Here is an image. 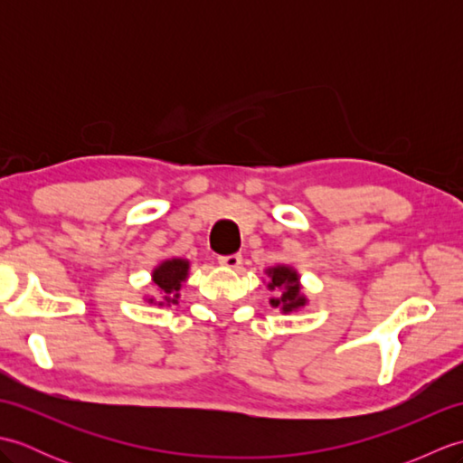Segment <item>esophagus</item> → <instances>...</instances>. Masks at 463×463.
<instances>
[{
    "mask_svg": "<svg viewBox=\"0 0 463 463\" xmlns=\"http://www.w3.org/2000/svg\"><path fill=\"white\" fill-rule=\"evenodd\" d=\"M219 264H221V267H224V269L237 270V269H241L242 257H241V254H231V257H221V259H219Z\"/></svg>",
    "mask_w": 463,
    "mask_h": 463,
    "instance_id": "obj_1",
    "label": "esophagus"
}]
</instances>
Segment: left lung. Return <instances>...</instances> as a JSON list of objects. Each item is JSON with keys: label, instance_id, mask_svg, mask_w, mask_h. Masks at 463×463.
<instances>
[{"label": "left lung", "instance_id": "1", "mask_svg": "<svg viewBox=\"0 0 463 463\" xmlns=\"http://www.w3.org/2000/svg\"><path fill=\"white\" fill-rule=\"evenodd\" d=\"M269 277V290H279L277 298H270V307L280 308V312H297L308 304V298L304 297L302 284L298 272L287 264H277V267L264 270Z\"/></svg>", "mask_w": 463, "mask_h": 463}]
</instances>
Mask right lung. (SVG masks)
Instances as JSON below:
<instances>
[{
    "instance_id": "right-lung-1",
    "label": "right lung",
    "mask_w": 463,
    "mask_h": 463,
    "mask_svg": "<svg viewBox=\"0 0 463 463\" xmlns=\"http://www.w3.org/2000/svg\"><path fill=\"white\" fill-rule=\"evenodd\" d=\"M189 269L191 264L186 259H166L161 264H156L153 269V282L156 290H159L161 298H145L149 304H159V307H171L176 304L181 297V287L183 282L189 279Z\"/></svg>"
}]
</instances>
